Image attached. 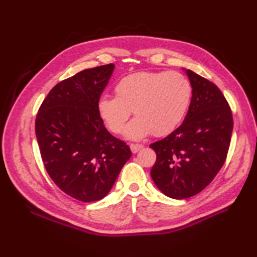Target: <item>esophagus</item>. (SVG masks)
<instances>
[{
  "instance_id": "34e87169",
  "label": "esophagus",
  "mask_w": 257,
  "mask_h": 257,
  "mask_svg": "<svg viewBox=\"0 0 257 257\" xmlns=\"http://www.w3.org/2000/svg\"><path fill=\"white\" fill-rule=\"evenodd\" d=\"M141 148H144V145H140V144H130V149L136 154V152H138Z\"/></svg>"
}]
</instances>
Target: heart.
<instances>
[{"instance_id":"1","label":"heart","mask_w":257,"mask_h":257,"mask_svg":"<svg viewBox=\"0 0 257 257\" xmlns=\"http://www.w3.org/2000/svg\"><path fill=\"white\" fill-rule=\"evenodd\" d=\"M114 97L97 102L98 116L109 132L122 133L133 110L136 117L125 136L144 138L172 133L182 121L190 105L192 87L179 72H137L123 76L114 85Z\"/></svg>"}]
</instances>
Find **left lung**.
<instances>
[{
  "label": "left lung",
  "mask_w": 257,
  "mask_h": 257,
  "mask_svg": "<svg viewBox=\"0 0 257 257\" xmlns=\"http://www.w3.org/2000/svg\"><path fill=\"white\" fill-rule=\"evenodd\" d=\"M192 86L189 111L181 125L151 144L157 160L151 178L162 193L187 199L201 192L226 160L233 130L231 107L219 87L185 70Z\"/></svg>",
  "instance_id": "left-lung-1"
}]
</instances>
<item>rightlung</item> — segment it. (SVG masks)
I'll list each match as a JSON object with an SVG mask.
<instances>
[{"label":"right lung","instance_id":"1","mask_svg":"<svg viewBox=\"0 0 257 257\" xmlns=\"http://www.w3.org/2000/svg\"><path fill=\"white\" fill-rule=\"evenodd\" d=\"M113 67L102 65L62 80L43 100L35 120L48 176L81 202L106 196L132 157L129 146L108 132L97 111Z\"/></svg>","mask_w":257,"mask_h":257}]
</instances>
